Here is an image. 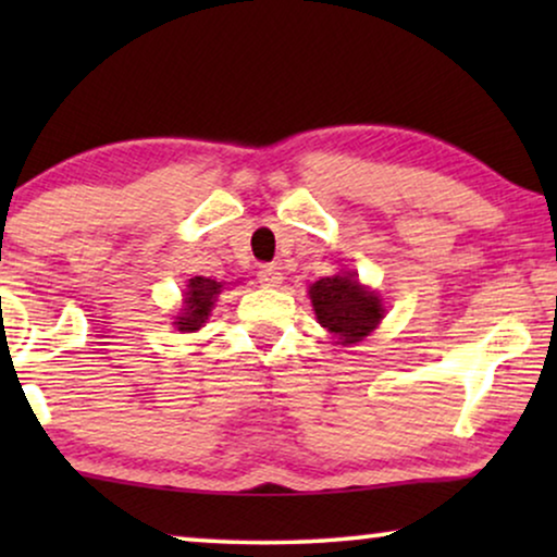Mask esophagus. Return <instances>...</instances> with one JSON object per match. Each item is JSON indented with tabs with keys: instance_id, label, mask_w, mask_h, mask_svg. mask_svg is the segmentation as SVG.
<instances>
[{
	"instance_id": "esophagus-1",
	"label": "esophagus",
	"mask_w": 557,
	"mask_h": 557,
	"mask_svg": "<svg viewBox=\"0 0 557 557\" xmlns=\"http://www.w3.org/2000/svg\"><path fill=\"white\" fill-rule=\"evenodd\" d=\"M258 281H261L263 286H278L281 281H284V276H281L278 265L265 263V265H261V269H258Z\"/></svg>"
}]
</instances>
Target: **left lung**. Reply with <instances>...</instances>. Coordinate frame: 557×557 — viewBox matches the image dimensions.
<instances>
[{"label":"left lung","instance_id":"left-lung-1","mask_svg":"<svg viewBox=\"0 0 557 557\" xmlns=\"http://www.w3.org/2000/svg\"><path fill=\"white\" fill-rule=\"evenodd\" d=\"M309 299L319 324L339 339V345H357L385 317L383 299L357 281L355 271H342L319 278L309 286Z\"/></svg>","mask_w":557,"mask_h":557}]
</instances>
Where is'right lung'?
I'll return each instance as SVG.
<instances>
[{
  "instance_id": "right-lung-1",
  "label": "right lung",
  "mask_w": 557,
  "mask_h": 557,
  "mask_svg": "<svg viewBox=\"0 0 557 557\" xmlns=\"http://www.w3.org/2000/svg\"><path fill=\"white\" fill-rule=\"evenodd\" d=\"M223 292V284L215 278H205V276H195L187 281V292H185V309L180 311L177 326L180 332H197L200 326L208 322L212 307H215L218 294Z\"/></svg>"
}]
</instances>
